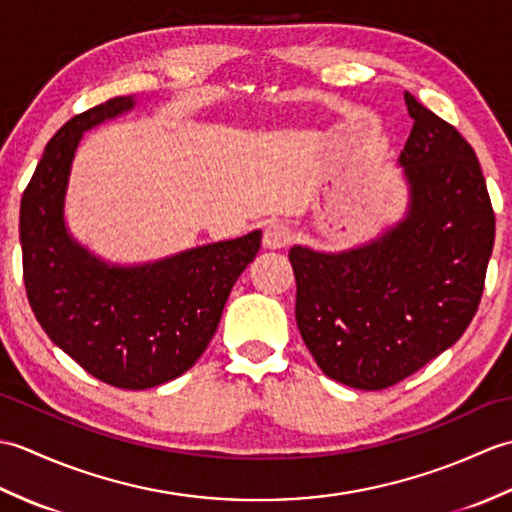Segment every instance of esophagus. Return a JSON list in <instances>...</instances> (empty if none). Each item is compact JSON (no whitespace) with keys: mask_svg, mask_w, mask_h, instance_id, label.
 <instances>
[{"mask_svg":"<svg viewBox=\"0 0 512 512\" xmlns=\"http://www.w3.org/2000/svg\"><path fill=\"white\" fill-rule=\"evenodd\" d=\"M292 242V228L284 222H270L264 228V246L266 248H284Z\"/></svg>","mask_w":512,"mask_h":512,"instance_id":"1","label":"esophagus"}]
</instances>
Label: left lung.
<instances>
[{"mask_svg":"<svg viewBox=\"0 0 512 512\" xmlns=\"http://www.w3.org/2000/svg\"><path fill=\"white\" fill-rule=\"evenodd\" d=\"M413 118L398 165L407 211L339 253L290 248L295 317L325 376L354 389L400 383L460 339L480 306L495 215L462 134L405 92Z\"/></svg>","mask_w":512,"mask_h":512,"instance_id":"8db88e82","label":"left lung"}]
</instances>
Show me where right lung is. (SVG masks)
<instances>
[{"instance_id":"obj_1","label":"right lung","mask_w":512,"mask_h":512,"mask_svg":"<svg viewBox=\"0 0 512 512\" xmlns=\"http://www.w3.org/2000/svg\"><path fill=\"white\" fill-rule=\"evenodd\" d=\"M134 107V96H116L70 118L46 145L19 211L24 284L39 325L85 372L121 389L156 387L193 367L262 244L257 228L123 266L76 242L65 224L76 149L85 132Z\"/></svg>"}]
</instances>
